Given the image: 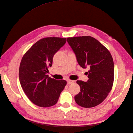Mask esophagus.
<instances>
[{
	"label": "esophagus",
	"instance_id": "esophagus-1",
	"mask_svg": "<svg viewBox=\"0 0 133 133\" xmlns=\"http://www.w3.org/2000/svg\"><path fill=\"white\" fill-rule=\"evenodd\" d=\"M67 82H68V84H73V83H74V80H70V79L68 80H67Z\"/></svg>",
	"mask_w": 133,
	"mask_h": 133
}]
</instances>
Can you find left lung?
Instances as JSON below:
<instances>
[{
	"instance_id": "1",
	"label": "left lung",
	"mask_w": 133,
	"mask_h": 133,
	"mask_svg": "<svg viewBox=\"0 0 133 133\" xmlns=\"http://www.w3.org/2000/svg\"><path fill=\"white\" fill-rule=\"evenodd\" d=\"M67 42L76 55L80 66L89 68L87 82L77 80L80 88L74 96L76 103L84 108H92L102 103L113 85V59L107 48L90 36L70 37Z\"/></svg>"
}]
</instances>
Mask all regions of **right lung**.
<instances>
[{
	"label": "right lung",
	"instance_id": "1",
	"mask_svg": "<svg viewBox=\"0 0 133 133\" xmlns=\"http://www.w3.org/2000/svg\"><path fill=\"white\" fill-rule=\"evenodd\" d=\"M66 42V38L47 37L40 39L23 55L19 77L22 89L30 101L46 108L57 103L66 82L46 75L54 54Z\"/></svg>",
	"mask_w": 133,
	"mask_h": 133
}]
</instances>
